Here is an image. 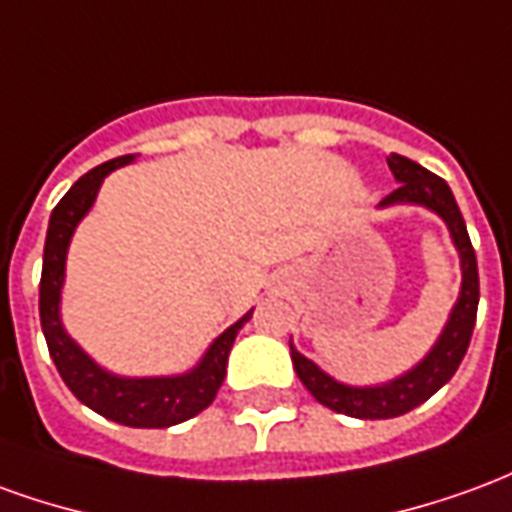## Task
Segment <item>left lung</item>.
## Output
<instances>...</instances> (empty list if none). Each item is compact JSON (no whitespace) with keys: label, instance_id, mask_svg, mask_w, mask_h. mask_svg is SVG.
<instances>
[{"label":"left lung","instance_id":"left-lung-1","mask_svg":"<svg viewBox=\"0 0 512 512\" xmlns=\"http://www.w3.org/2000/svg\"><path fill=\"white\" fill-rule=\"evenodd\" d=\"M386 164L392 169V175L400 183L392 194H386L381 205H395V202H414V205H425L430 211H436L450 227V235L458 252H461V299L452 307V315L444 332H441L439 343L433 345L422 362L414 370H408L406 376L395 378L384 386H345L337 384L332 376H326L323 370L312 365L307 356H301L293 345H290V359L296 367V376L301 384L310 389V395L321 403V406L332 408L337 414H348L356 419H392L406 414L419 403H425L430 395H436L441 386L447 384L455 370L466 356L469 340H472L474 321H477V301H480V277H477V257H474V246L466 233V222H463L461 208L452 197L450 186L433 175L425 167H419L417 161L406 156H386Z\"/></svg>","mask_w":512,"mask_h":512}]
</instances>
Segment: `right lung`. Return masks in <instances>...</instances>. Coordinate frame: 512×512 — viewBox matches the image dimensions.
<instances>
[{
	"instance_id": "obj_1",
	"label": "right lung",
	"mask_w": 512,
	"mask_h": 512,
	"mask_svg": "<svg viewBox=\"0 0 512 512\" xmlns=\"http://www.w3.org/2000/svg\"><path fill=\"white\" fill-rule=\"evenodd\" d=\"M131 158L134 156L112 158L101 167L90 169L73 183L71 191L51 211L49 233L43 246V274H40V326L62 381L84 406L128 428H169L197 417L202 408L211 406L227 376V356L235 343V334L252 318V312H246L241 321L219 334L191 373L175 378H117L95 365L65 334L60 321V290L71 235L84 213L90 211L106 175L128 164Z\"/></svg>"
}]
</instances>
